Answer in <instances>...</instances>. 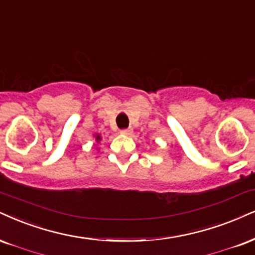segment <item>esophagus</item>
Masks as SVG:
<instances>
[{
  "label": "esophagus",
  "mask_w": 255,
  "mask_h": 255,
  "mask_svg": "<svg viewBox=\"0 0 255 255\" xmlns=\"http://www.w3.org/2000/svg\"><path fill=\"white\" fill-rule=\"evenodd\" d=\"M121 133L122 134H125V136H130V134L132 133V128H123V130H121Z\"/></svg>",
  "instance_id": "esophagus-1"
}]
</instances>
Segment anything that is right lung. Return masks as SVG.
Returning a JSON list of instances; mask_svg holds the SVG:
<instances>
[{
	"mask_svg": "<svg viewBox=\"0 0 255 255\" xmlns=\"http://www.w3.org/2000/svg\"><path fill=\"white\" fill-rule=\"evenodd\" d=\"M100 139H102V138H100L99 134H97V136H96V140H97V142H99Z\"/></svg>",
	"mask_w": 255,
	"mask_h": 255,
	"instance_id": "1",
	"label": "right lung"
}]
</instances>
